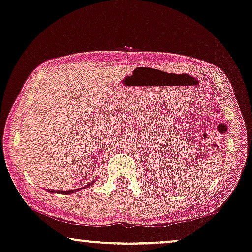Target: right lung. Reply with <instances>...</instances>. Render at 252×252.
I'll list each match as a JSON object with an SVG mask.
<instances>
[{"label":"right lung","mask_w":252,"mask_h":252,"mask_svg":"<svg viewBox=\"0 0 252 252\" xmlns=\"http://www.w3.org/2000/svg\"><path fill=\"white\" fill-rule=\"evenodd\" d=\"M92 184H94V181H92L91 184H88L87 186H85V187L79 188V189H75V190H67V191H63V190H49V189H48V191H49V192H58V194H63V195H70V194H73V192H77V191H79V190H81V189H85L86 187H88V186H91Z\"/></svg>","instance_id":"obj_1"}]
</instances>
